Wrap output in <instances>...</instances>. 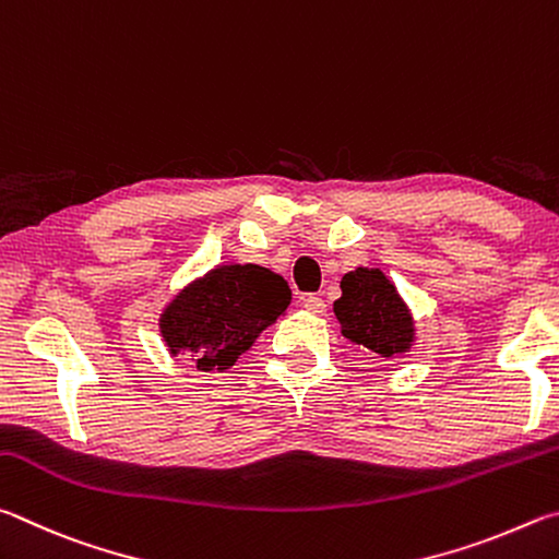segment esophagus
<instances>
[{
    "mask_svg": "<svg viewBox=\"0 0 559 559\" xmlns=\"http://www.w3.org/2000/svg\"><path fill=\"white\" fill-rule=\"evenodd\" d=\"M301 305H305V309L311 311V314H324L326 311V301L319 295H307L305 299H301Z\"/></svg>",
    "mask_w": 559,
    "mask_h": 559,
    "instance_id": "esophagus-1",
    "label": "esophagus"
}]
</instances>
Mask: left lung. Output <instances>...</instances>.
<instances>
[{"mask_svg": "<svg viewBox=\"0 0 559 559\" xmlns=\"http://www.w3.org/2000/svg\"><path fill=\"white\" fill-rule=\"evenodd\" d=\"M341 299L334 301L344 336L380 358L405 354L413 344V319L380 270L358 267L341 280Z\"/></svg>", "mask_w": 559, "mask_h": 559, "instance_id": "8db88e82", "label": "left lung"}]
</instances>
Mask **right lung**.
<instances>
[{
	"mask_svg": "<svg viewBox=\"0 0 559 559\" xmlns=\"http://www.w3.org/2000/svg\"><path fill=\"white\" fill-rule=\"evenodd\" d=\"M292 289L260 264H228L183 289L162 317L171 354L189 350L199 370H228L260 331L285 314Z\"/></svg>",
	"mask_w": 559,
	"mask_h": 559,
	"instance_id": "add662e5",
	"label": "right lung"
}]
</instances>
